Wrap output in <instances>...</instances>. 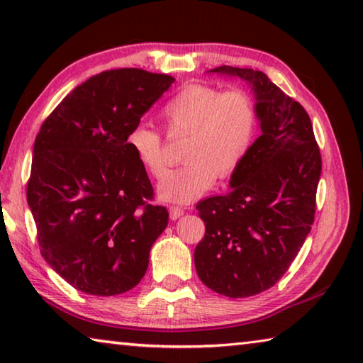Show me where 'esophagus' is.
Wrapping results in <instances>:
<instances>
[{
    "instance_id": "34e87169",
    "label": "esophagus",
    "mask_w": 363,
    "mask_h": 363,
    "mask_svg": "<svg viewBox=\"0 0 363 363\" xmlns=\"http://www.w3.org/2000/svg\"><path fill=\"white\" fill-rule=\"evenodd\" d=\"M184 214V210L181 206H169V218L176 220L177 218H181Z\"/></svg>"
}]
</instances>
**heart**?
I'll use <instances>...</instances> for the list:
<instances>
[{
    "instance_id": "1",
    "label": "heart",
    "mask_w": 363,
    "mask_h": 363,
    "mask_svg": "<svg viewBox=\"0 0 363 363\" xmlns=\"http://www.w3.org/2000/svg\"><path fill=\"white\" fill-rule=\"evenodd\" d=\"M162 120L169 136H184L182 168L158 186L167 201L187 203L203 195L214 179L224 181L242 167L257 131L255 102L240 89L225 91L206 84H187L164 104ZM128 147L155 179L168 171L162 133L139 125L128 134Z\"/></svg>"
}]
</instances>
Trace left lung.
<instances>
[{"label":"left lung","instance_id":"1","mask_svg":"<svg viewBox=\"0 0 363 363\" xmlns=\"http://www.w3.org/2000/svg\"><path fill=\"white\" fill-rule=\"evenodd\" d=\"M210 72L253 86L262 134L232 174L230 192L196 203L205 235L195 269L213 291L248 298L284 277L311 232L322 157L304 107L262 72L229 65Z\"/></svg>","mask_w":363,"mask_h":363}]
</instances>
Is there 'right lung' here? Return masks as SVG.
<instances>
[{
  "label": "right lung",
  "mask_w": 363,
  "mask_h": 363,
  "mask_svg": "<svg viewBox=\"0 0 363 363\" xmlns=\"http://www.w3.org/2000/svg\"><path fill=\"white\" fill-rule=\"evenodd\" d=\"M173 83L143 69L106 70L43 121L27 201L41 256L79 291L115 296L136 286L168 225L128 134Z\"/></svg>",
  "instance_id": "1"
}]
</instances>
